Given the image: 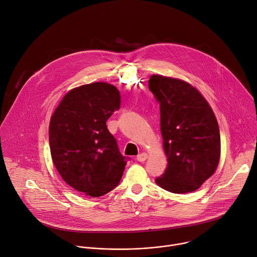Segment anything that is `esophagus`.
Segmentation results:
<instances>
[{
	"mask_svg": "<svg viewBox=\"0 0 257 257\" xmlns=\"http://www.w3.org/2000/svg\"><path fill=\"white\" fill-rule=\"evenodd\" d=\"M146 159H148V155H146L145 153L139 154V155L136 157V160H137L138 162H144Z\"/></svg>",
	"mask_w": 257,
	"mask_h": 257,
	"instance_id": "1",
	"label": "esophagus"
}]
</instances>
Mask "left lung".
Here are the masks:
<instances>
[{
  "instance_id": "1",
  "label": "left lung",
  "mask_w": 257,
  "mask_h": 257,
  "mask_svg": "<svg viewBox=\"0 0 257 257\" xmlns=\"http://www.w3.org/2000/svg\"><path fill=\"white\" fill-rule=\"evenodd\" d=\"M149 88L160 103L168 160L157 184L173 193L195 191L214 173L221 156L215 116L200 92L185 81L153 75Z\"/></svg>"
}]
</instances>
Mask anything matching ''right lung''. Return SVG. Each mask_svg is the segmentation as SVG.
I'll list each match as a JSON object with an SVG mask.
<instances>
[{
  "instance_id": "obj_1",
  "label": "right lung",
  "mask_w": 257,
  "mask_h": 257,
  "mask_svg": "<svg viewBox=\"0 0 257 257\" xmlns=\"http://www.w3.org/2000/svg\"><path fill=\"white\" fill-rule=\"evenodd\" d=\"M119 108V90L95 82L69 91L51 118L54 165L68 185L86 195L99 197L113 190L129 160L105 124Z\"/></svg>"
}]
</instances>
